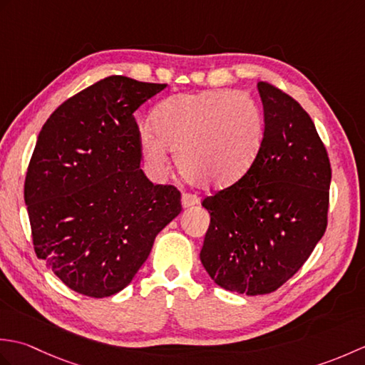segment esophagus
Wrapping results in <instances>:
<instances>
[{"mask_svg": "<svg viewBox=\"0 0 365 365\" xmlns=\"http://www.w3.org/2000/svg\"><path fill=\"white\" fill-rule=\"evenodd\" d=\"M199 204V197L196 195H183L182 196V207L183 208H188V207H192V205H197Z\"/></svg>", "mask_w": 365, "mask_h": 365, "instance_id": "obj_1", "label": "esophagus"}]
</instances>
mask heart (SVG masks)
<instances>
[{"mask_svg":"<svg viewBox=\"0 0 365 365\" xmlns=\"http://www.w3.org/2000/svg\"><path fill=\"white\" fill-rule=\"evenodd\" d=\"M257 103L235 91L215 89L170 96L153 113V128L139 133V149L149 173H166L175 152L180 173L200 188L222 190L254 165L263 143Z\"/></svg>","mask_w":365,"mask_h":365,"instance_id":"1","label":"heart"}]
</instances>
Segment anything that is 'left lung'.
<instances>
[{
    "label": "left lung",
    "instance_id": "obj_1",
    "mask_svg": "<svg viewBox=\"0 0 365 365\" xmlns=\"http://www.w3.org/2000/svg\"><path fill=\"white\" fill-rule=\"evenodd\" d=\"M262 149L232 187L204 199L210 213L200 262L215 284L240 294L277 290L304 265L328 224L331 165L309 114L269 83Z\"/></svg>",
    "mask_w": 365,
    "mask_h": 365
}]
</instances>
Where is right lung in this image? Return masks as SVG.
<instances>
[{
	"label": "right lung",
	"instance_id": "add662e5",
	"mask_svg": "<svg viewBox=\"0 0 365 365\" xmlns=\"http://www.w3.org/2000/svg\"><path fill=\"white\" fill-rule=\"evenodd\" d=\"M165 88L108 76L61 105L37 136L25 180L34 251L86 297L125 289L182 210L177 188L139 169L133 113Z\"/></svg>",
	"mask_w": 365,
	"mask_h": 365
}]
</instances>
